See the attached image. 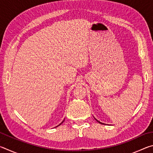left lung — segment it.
<instances>
[{
	"label": "left lung",
	"mask_w": 153,
	"mask_h": 153,
	"mask_svg": "<svg viewBox=\"0 0 153 153\" xmlns=\"http://www.w3.org/2000/svg\"><path fill=\"white\" fill-rule=\"evenodd\" d=\"M94 119H95V120H97V121H98V123H101V124H105V123H101V122H100V121H98V120H97V119H96V118H94Z\"/></svg>",
	"instance_id": "1"
}]
</instances>
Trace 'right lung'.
Listing matches in <instances>:
<instances>
[{"label": "right lung", "mask_w": 153, "mask_h": 153, "mask_svg": "<svg viewBox=\"0 0 153 153\" xmlns=\"http://www.w3.org/2000/svg\"><path fill=\"white\" fill-rule=\"evenodd\" d=\"M65 121V120H63V121H62V122H61V123H60V124H59V125H58V126H56V127H58V126H60V125H61V124H62V123H63V121Z\"/></svg>", "instance_id": "right-lung-1"}]
</instances>
